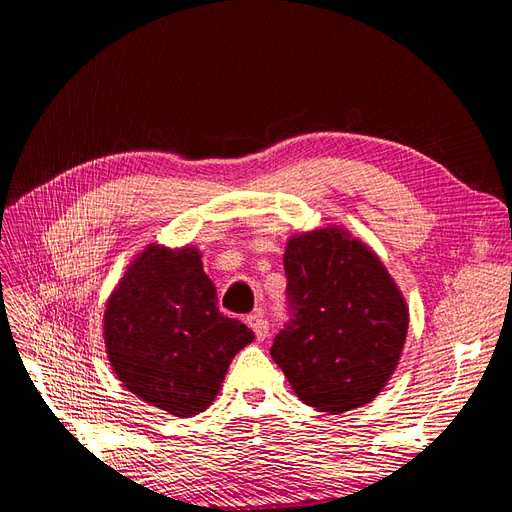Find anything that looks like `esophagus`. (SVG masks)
<instances>
[{"label":"esophagus","instance_id":"34e87169","mask_svg":"<svg viewBox=\"0 0 512 512\" xmlns=\"http://www.w3.org/2000/svg\"><path fill=\"white\" fill-rule=\"evenodd\" d=\"M247 324H250L252 331L256 333L258 339H265L269 335V322H267L265 314L260 312V309H256V312H252L250 316H247Z\"/></svg>","mask_w":512,"mask_h":512}]
</instances>
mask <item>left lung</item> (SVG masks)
<instances>
[{
  "label": "left lung",
  "instance_id": "obj_1",
  "mask_svg": "<svg viewBox=\"0 0 512 512\" xmlns=\"http://www.w3.org/2000/svg\"><path fill=\"white\" fill-rule=\"evenodd\" d=\"M290 320L271 356L320 412L369 404L397 367L408 307L380 258L344 230L292 237L284 254Z\"/></svg>",
  "mask_w": 512,
  "mask_h": 512
}]
</instances>
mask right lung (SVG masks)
I'll use <instances>...</instances> for the list:
<instances>
[{
	"label": "right lung",
	"mask_w": 512,
	"mask_h": 512,
	"mask_svg": "<svg viewBox=\"0 0 512 512\" xmlns=\"http://www.w3.org/2000/svg\"><path fill=\"white\" fill-rule=\"evenodd\" d=\"M254 339L220 312L196 247L149 245L132 262L104 312V342L128 391L175 416L203 412L230 361Z\"/></svg>",
	"instance_id": "right-lung-1"
}]
</instances>
